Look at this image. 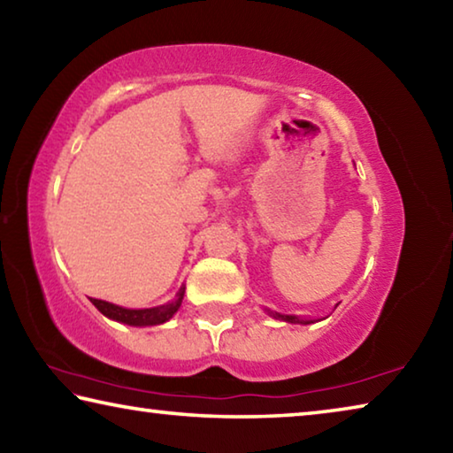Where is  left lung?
Here are the masks:
<instances>
[{
	"label": "left lung",
	"instance_id": "obj_1",
	"mask_svg": "<svg viewBox=\"0 0 453 453\" xmlns=\"http://www.w3.org/2000/svg\"><path fill=\"white\" fill-rule=\"evenodd\" d=\"M273 318H281L283 321H289V324H311L310 319H297L296 316H280V313H273Z\"/></svg>",
	"mask_w": 453,
	"mask_h": 453
}]
</instances>
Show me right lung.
<instances>
[{
    "instance_id": "add662e5",
    "label": "right lung",
    "mask_w": 453,
    "mask_h": 453,
    "mask_svg": "<svg viewBox=\"0 0 453 453\" xmlns=\"http://www.w3.org/2000/svg\"><path fill=\"white\" fill-rule=\"evenodd\" d=\"M183 291H186V288L180 289V294L173 302L165 303V305H157V308H150V310H127V308H121V305H116V303H110V302H104V300H94V297H89V300L99 311L104 313L105 318L121 321V324H127V326H157V324H164V321L170 319L173 313L180 310L181 300H183Z\"/></svg>"
}]
</instances>
